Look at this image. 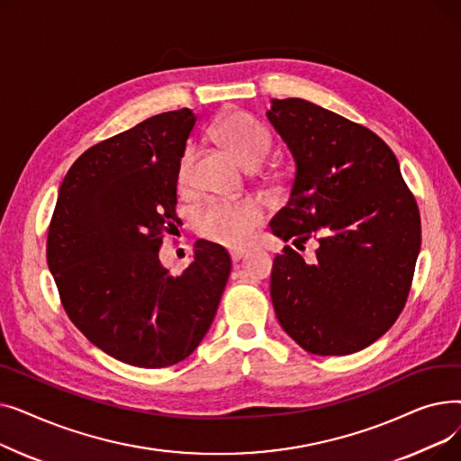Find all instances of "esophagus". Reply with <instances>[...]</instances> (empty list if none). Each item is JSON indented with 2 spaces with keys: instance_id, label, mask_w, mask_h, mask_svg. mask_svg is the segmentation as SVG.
Masks as SVG:
<instances>
[{
  "instance_id": "obj_1",
  "label": "esophagus",
  "mask_w": 461,
  "mask_h": 461,
  "mask_svg": "<svg viewBox=\"0 0 461 461\" xmlns=\"http://www.w3.org/2000/svg\"><path fill=\"white\" fill-rule=\"evenodd\" d=\"M245 254H247V250L245 249H230V256H231V261L233 263H237V261H240L245 258Z\"/></svg>"
}]
</instances>
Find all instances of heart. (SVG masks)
<instances>
[{
	"mask_svg": "<svg viewBox=\"0 0 461 461\" xmlns=\"http://www.w3.org/2000/svg\"><path fill=\"white\" fill-rule=\"evenodd\" d=\"M212 136L247 167H258L269 157L273 140L267 129L245 112H231L218 119ZM192 151L186 149L179 160L177 181L181 186L188 183ZM265 211L254 200L240 202H211L198 216V231L221 245L240 247L254 235L263 222Z\"/></svg>",
	"mask_w": 461,
	"mask_h": 461,
	"instance_id": "heart-1",
	"label": "heart"
}]
</instances>
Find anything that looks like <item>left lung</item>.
Segmentation results:
<instances>
[{"mask_svg": "<svg viewBox=\"0 0 461 461\" xmlns=\"http://www.w3.org/2000/svg\"><path fill=\"white\" fill-rule=\"evenodd\" d=\"M269 123L295 160L271 231L294 245L316 235L313 263L285 247L271 299L282 329L313 355H349L393 327L420 250V214L377 134L304 99H273Z\"/></svg>", "mask_w": 461, "mask_h": 461, "instance_id": "8db88e82", "label": "left lung"}]
</instances>
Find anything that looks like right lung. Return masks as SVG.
I'll list each match as a JSON object with an SVG mask.
<instances>
[{"mask_svg":"<svg viewBox=\"0 0 461 461\" xmlns=\"http://www.w3.org/2000/svg\"><path fill=\"white\" fill-rule=\"evenodd\" d=\"M196 115L183 108L93 145L67 172L46 259L63 308L110 357L140 368L185 360L207 334L230 254L209 240L172 275L158 259L177 221V169Z\"/></svg>","mask_w":461,"mask_h":461,"instance_id":"right-lung-1","label":"right lung"}]
</instances>
